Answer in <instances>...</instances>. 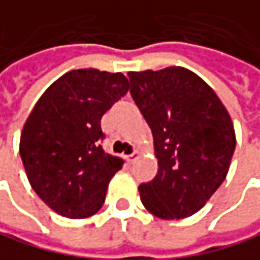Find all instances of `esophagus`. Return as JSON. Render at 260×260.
<instances>
[{"mask_svg": "<svg viewBox=\"0 0 260 260\" xmlns=\"http://www.w3.org/2000/svg\"><path fill=\"white\" fill-rule=\"evenodd\" d=\"M139 155H140V152H139V151H134L131 155H126V161H127V163H134V161L139 158Z\"/></svg>", "mask_w": 260, "mask_h": 260, "instance_id": "1", "label": "esophagus"}]
</instances>
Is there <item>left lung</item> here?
Masks as SVG:
<instances>
[{"label":"left lung","mask_w":260,"mask_h":260,"mask_svg":"<svg viewBox=\"0 0 260 260\" xmlns=\"http://www.w3.org/2000/svg\"><path fill=\"white\" fill-rule=\"evenodd\" d=\"M127 76L158 158L155 178L139 186L142 203L161 219L190 216L227 177L236 146L232 118L215 91L183 67Z\"/></svg>","instance_id":"left-lung-1"}]
</instances>
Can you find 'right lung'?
<instances>
[{
	"label": "right lung",
	"instance_id": "add662e5",
	"mask_svg": "<svg viewBox=\"0 0 260 260\" xmlns=\"http://www.w3.org/2000/svg\"><path fill=\"white\" fill-rule=\"evenodd\" d=\"M129 89L121 73L73 70L36 102L19 143L28 181L56 213L80 219L100 210L123 160L102 148V115Z\"/></svg>",
	"mask_w": 260,
	"mask_h": 260
}]
</instances>
